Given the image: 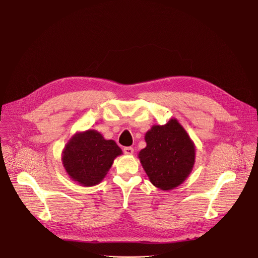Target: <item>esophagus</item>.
I'll list each match as a JSON object with an SVG mask.
<instances>
[{
  "label": "esophagus",
  "instance_id": "obj_1",
  "mask_svg": "<svg viewBox=\"0 0 258 258\" xmlns=\"http://www.w3.org/2000/svg\"><path fill=\"white\" fill-rule=\"evenodd\" d=\"M123 152L126 155H132L134 153V148H132V147H124Z\"/></svg>",
  "mask_w": 258,
  "mask_h": 258
}]
</instances>
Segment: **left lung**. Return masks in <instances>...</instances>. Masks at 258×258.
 Returning a JSON list of instances; mask_svg holds the SVG:
<instances>
[{"label": "left lung", "mask_w": 258, "mask_h": 258, "mask_svg": "<svg viewBox=\"0 0 258 258\" xmlns=\"http://www.w3.org/2000/svg\"><path fill=\"white\" fill-rule=\"evenodd\" d=\"M145 141L147 146L138 157L153 185L169 191L185 181L194 167L196 149L177 119L153 125L146 133Z\"/></svg>", "instance_id": "obj_1"}]
</instances>
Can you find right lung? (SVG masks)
<instances>
[{
	"instance_id": "1",
	"label": "right lung",
	"mask_w": 258,
	"mask_h": 258,
	"mask_svg": "<svg viewBox=\"0 0 258 258\" xmlns=\"http://www.w3.org/2000/svg\"><path fill=\"white\" fill-rule=\"evenodd\" d=\"M122 151L113 140L95 130L73 135L62 151V164L71 179L83 187L98 185Z\"/></svg>"
}]
</instances>
